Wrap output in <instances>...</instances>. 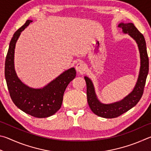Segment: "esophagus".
<instances>
[{
    "label": "esophagus",
    "mask_w": 151,
    "mask_h": 151,
    "mask_svg": "<svg viewBox=\"0 0 151 151\" xmlns=\"http://www.w3.org/2000/svg\"><path fill=\"white\" fill-rule=\"evenodd\" d=\"M76 70L78 73H82L86 70V65L82 62H79L76 66Z\"/></svg>",
    "instance_id": "1"
}]
</instances>
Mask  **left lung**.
I'll list each match as a JSON object with an SVG mask.
<instances>
[{
    "label": "left lung",
    "mask_w": 151,
    "mask_h": 151,
    "mask_svg": "<svg viewBox=\"0 0 151 151\" xmlns=\"http://www.w3.org/2000/svg\"><path fill=\"white\" fill-rule=\"evenodd\" d=\"M118 27L122 28L124 34H128L134 40L138 46L141 66L135 86L130 93L123 99L112 104H103L97 98L93 82L90 78L84 77L87 86V98L89 106L95 114L99 117L107 119L117 117L135 106L142 96L147 77L149 73V58H148L146 42L142 34L137 30L133 23L119 24Z\"/></svg>",
    "instance_id": "obj_1"
}]
</instances>
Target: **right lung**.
<instances>
[{"label":"right lung","mask_w":151,"mask_h":151,"mask_svg":"<svg viewBox=\"0 0 151 151\" xmlns=\"http://www.w3.org/2000/svg\"><path fill=\"white\" fill-rule=\"evenodd\" d=\"M32 22V20H26L13 35L5 61L4 75L10 97L16 106L34 117L45 118L60 109L63 93L76 78V71L74 68L68 69L42 88H30L20 80L14 68L15 46L21 32Z\"/></svg>","instance_id":"add662e5"}]
</instances>
